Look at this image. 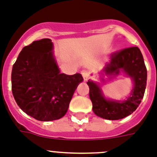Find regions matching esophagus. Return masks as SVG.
Instances as JSON below:
<instances>
[{
    "mask_svg": "<svg viewBox=\"0 0 157 157\" xmlns=\"http://www.w3.org/2000/svg\"><path fill=\"white\" fill-rule=\"evenodd\" d=\"M81 74H82V76H83V77H84V81H87V80L89 79V77H90V73H89L88 70H82Z\"/></svg>",
    "mask_w": 157,
    "mask_h": 157,
    "instance_id": "obj_1",
    "label": "esophagus"
}]
</instances>
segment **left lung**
Returning a JSON list of instances; mask_svg holds the SVG:
<instances>
[{
	"label": "left lung",
	"mask_w": 157,
	"mask_h": 157,
	"mask_svg": "<svg viewBox=\"0 0 157 157\" xmlns=\"http://www.w3.org/2000/svg\"><path fill=\"white\" fill-rule=\"evenodd\" d=\"M121 70L134 82L131 94L128 99L123 101L106 99L97 83L91 80L87 82L93 112L103 119L116 121L131 115L143 98L147 80V70L142 52L138 47L127 48L114 52L102 72L106 75H118Z\"/></svg>",
	"instance_id": "1"
}]
</instances>
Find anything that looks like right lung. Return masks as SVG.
Returning <instances> with one entry per match:
<instances>
[{
    "mask_svg": "<svg viewBox=\"0 0 157 157\" xmlns=\"http://www.w3.org/2000/svg\"><path fill=\"white\" fill-rule=\"evenodd\" d=\"M52 40L44 38L25 46L14 63L12 91L21 109L40 121L60 119L83 77L60 73Z\"/></svg>",
    "mask_w": 157,
    "mask_h": 157,
    "instance_id": "obj_1",
    "label": "right lung"
}]
</instances>
